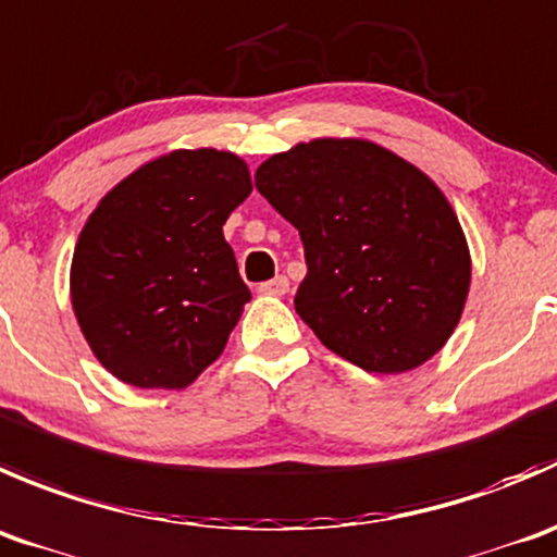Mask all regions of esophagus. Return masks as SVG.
I'll return each mask as SVG.
<instances>
[{
    "label": "esophagus",
    "mask_w": 557,
    "mask_h": 557,
    "mask_svg": "<svg viewBox=\"0 0 557 557\" xmlns=\"http://www.w3.org/2000/svg\"><path fill=\"white\" fill-rule=\"evenodd\" d=\"M260 292L262 295H286V292H289V278L276 276L265 281V284H260Z\"/></svg>",
    "instance_id": "34e87169"
}]
</instances>
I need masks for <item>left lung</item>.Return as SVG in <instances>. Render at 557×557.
<instances>
[{"mask_svg":"<svg viewBox=\"0 0 557 557\" xmlns=\"http://www.w3.org/2000/svg\"><path fill=\"white\" fill-rule=\"evenodd\" d=\"M260 195L300 233L295 311L368 373H406L449 341L471 255L444 191L362 137H317L257 168Z\"/></svg>","mask_w":557,"mask_h":557,"instance_id":"1","label":"left lung"}]
</instances>
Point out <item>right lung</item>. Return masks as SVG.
I'll return each mask as SVG.
<instances>
[{
    "label": "right lung",
    "mask_w": 557,
    "mask_h": 557,
    "mask_svg": "<svg viewBox=\"0 0 557 557\" xmlns=\"http://www.w3.org/2000/svg\"><path fill=\"white\" fill-rule=\"evenodd\" d=\"M251 195L233 151L178 148L99 200L78 235L70 297L94 357L124 384L184 389L251 300L224 222Z\"/></svg>",
    "instance_id": "right-lung-1"
}]
</instances>
